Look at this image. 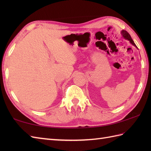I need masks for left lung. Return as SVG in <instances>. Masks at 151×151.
Listing matches in <instances>:
<instances>
[{"mask_svg": "<svg viewBox=\"0 0 151 151\" xmlns=\"http://www.w3.org/2000/svg\"><path fill=\"white\" fill-rule=\"evenodd\" d=\"M121 36H123V37L124 38V40L129 41V42H130L131 44H132L133 46H134V47H135L136 48H137V46L136 45V44L134 43V41H133L132 39V37H130V34H129V33H128L126 30H122V31L121 32Z\"/></svg>", "mask_w": 151, "mask_h": 151, "instance_id": "obj_1", "label": "left lung"}]
</instances>
